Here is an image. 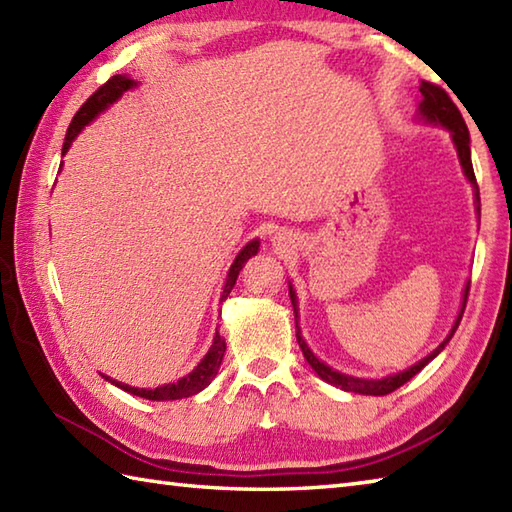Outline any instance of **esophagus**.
Here are the masks:
<instances>
[{"mask_svg": "<svg viewBox=\"0 0 512 512\" xmlns=\"http://www.w3.org/2000/svg\"><path fill=\"white\" fill-rule=\"evenodd\" d=\"M273 242H275V246H279V248H286V244H288V237H286L284 233H277Z\"/></svg>", "mask_w": 512, "mask_h": 512, "instance_id": "esophagus-1", "label": "esophagus"}]
</instances>
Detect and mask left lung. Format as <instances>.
<instances>
[{
	"instance_id": "8db88e82",
	"label": "left lung",
	"mask_w": 512,
	"mask_h": 512,
	"mask_svg": "<svg viewBox=\"0 0 512 512\" xmlns=\"http://www.w3.org/2000/svg\"><path fill=\"white\" fill-rule=\"evenodd\" d=\"M420 92H422L420 116L427 118L429 123H438V125H442V127L451 129L453 143H455V147H458V156H460V162H462V169H464V173H466V178L471 180L473 189H475V198H477V202H480V187H477L475 171H473V162H471L469 127H466L464 118H462V114H460V110H458V105H455V103L451 101V96H449L447 92H444V90L440 88V85H436V83L422 81ZM477 211H480V209H477ZM469 288H471V286H466V290H464V301H462V310H460V314H458V321H455L451 334L440 343L438 350L431 352L427 358H422L420 363L409 367L407 372H400V374H396V376H387V378H383V380H365V378H354V376L339 374V372H334L332 367L321 363L319 358L310 352V347L306 345V341L301 339L299 325H297V341H299V347H301L303 356H306V361L310 363V367L314 369V372H317V374L325 380V383H330V385H334V387H341V389H345V391H354V394L387 396V394H391V391H396L400 385H405L407 380H411L413 376H416V374L420 372V369H422L424 365H427L429 361H433V358H436V356L444 350V345H447V343L451 341V336L455 334V330H458V325H460V321H462V314H464V308H466V299H469ZM290 299H292V306H297V297H295V292H292V286H290ZM295 321H297V310H295Z\"/></svg>"
}]
</instances>
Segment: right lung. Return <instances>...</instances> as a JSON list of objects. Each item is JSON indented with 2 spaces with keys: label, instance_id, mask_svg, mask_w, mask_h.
Returning a JSON list of instances; mask_svg holds the SVG:
<instances>
[{
  "label": "right lung",
  "instance_id": "1",
  "mask_svg": "<svg viewBox=\"0 0 512 512\" xmlns=\"http://www.w3.org/2000/svg\"><path fill=\"white\" fill-rule=\"evenodd\" d=\"M134 85H136V83H134L132 79H129V76H123V74H116V76H112L110 81L103 83L101 88L96 90V92L90 96V99L79 107V112L74 114L72 123H70V127H68V134H65L63 154L70 149L72 140H74L76 136H79L81 129H83L85 125H88L96 114L103 112L107 105H112L114 101L121 99L123 92H127L129 88H134ZM257 250H259V242H257V239H253V242H248V244L242 248V253H239V255L235 257V262H233L231 270H228V277H226V284H224V292H222V301H224L228 295H231V290H233V286H235L239 270L244 268V264L248 262L250 257L257 255ZM224 352H226V343H224V339H222L220 334H215V339H213V345H211L209 354H206V356L202 358V361L198 363V367H195L191 374L180 378L178 383H169V385H162V387H156V389H138V387H129V385H125V383H116V380H112V378H107V380H112V383H114L116 387H121V389L129 391V394L140 396V398H147V400H180V398H189V396H193V394H198V391H202V389H204L206 385H209L211 380L215 378L217 369H220V365H222Z\"/></svg>",
  "mask_w": 512,
  "mask_h": 512
}]
</instances>
